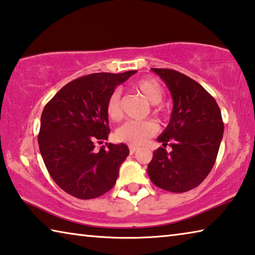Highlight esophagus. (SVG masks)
<instances>
[{"instance_id":"1","label":"esophagus","mask_w":255,"mask_h":255,"mask_svg":"<svg viewBox=\"0 0 255 255\" xmlns=\"http://www.w3.org/2000/svg\"><path fill=\"white\" fill-rule=\"evenodd\" d=\"M137 150H138V147H135V146H129V152H130V154L136 153Z\"/></svg>"}]
</instances>
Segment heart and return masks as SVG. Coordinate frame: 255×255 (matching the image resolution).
<instances>
[{"mask_svg": "<svg viewBox=\"0 0 255 255\" xmlns=\"http://www.w3.org/2000/svg\"><path fill=\"white\" fill-rule=\"evenodd\" d=\"M133 88L143 94L153 105H157L161 102L164 97L162 85L153 77H144V79L138 80L133 84ZM106 111L108 117L112 122H118L122 119L123 112L122 106H120V92L118 90H115L108 97ZM157 125L153 122H148V120H144V122L129 120L117 129L116 138H117V140L128 145L140 146L145 144L150 137L154 136L157 132Z\"/></svg>", "mask_w": 255, "mask_h": 255, "instance_id": "heart-1", "label": "heart"}]
</instances>
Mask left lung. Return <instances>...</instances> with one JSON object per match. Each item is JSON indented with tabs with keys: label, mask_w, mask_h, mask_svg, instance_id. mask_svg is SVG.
Returning a JSON list of instances; mask_svg holds the SVG:
<instances>
[{
	"label": "left lung",
	"mask_w": 255,
	"mask_h": 255,
	"mask_svg": "<svg viewBox=\"0 0 255 255\" xmlns=\"http://www.w3.org/2000/svg\"><path fill=\"white\" fill-rule=\"evenodd\" d=\"M173 99L167 127L157 140L147 173L156 187L185 192L199 185L213 169L223 139L222 112L215 99L195 80L169 68H152ZM170 143L172 149L163 148Z\"/></svg>",
	"instance_id": "left-lung-1"
}]
</instances>
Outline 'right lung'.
I'll return each instance as SVG.
<instances>
[{
    "label": "right lung",
    "mask_w": 255,
    "mask_h": 255,
    "mask_svg": "<svg viewBox=\"0 0 255 255\" xmlns=\"http://www.w3.org/2000/svg\"><path fill=\"white\" fill-rule=\"evenodd\" d=\"M136 71L94 73L63 86L41 114L38 144L56 184L79 199L98 198L114 187L127 145L102 144L110 132L107 99Z\"/></svg>",
    "instance_id": "add662e5"
}]
</instances>
